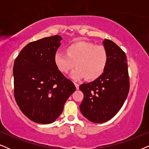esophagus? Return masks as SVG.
<instances>
[{
  "instance_id": "esophagus-1",
  "label": "esophagus",
  "mask_w": 149,
  "mask_h": 149,
  "mask_svg": "<svg viewBox=\"0 0 149 149\" xmlns=\"http://www.w3.org/2000/svg\"><path fill=\"white\" fill-rule=\"evenodd\" d=\"M74 85H75V87H76V89H79V84H77V83H74Z\"/></svg>"
}]
</instances>
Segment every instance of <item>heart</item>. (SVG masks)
<instances>
[{
  "label": "heart",
  "instance_id": "1",
  "mask_svg": "<svg viewBox=\"0 0 149 149\" xmlns=\"http://www.w3.org/2000/svg\"><path fill=\"white\" fill-rule=\"evenodd\" d=\"M54 64L60 72L70 73V77L77 81L85 78L87 81H94L100 77L109 62L107 51L102 46L95 45L86 40H78L68 45L66 54L58 52L54 55Z\"/></svg>",
  "mask_w": 149,
  "mask_h": 149
}]
</instances>
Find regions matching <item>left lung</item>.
Wrapping results in <instances>:
<instances>
[{"label": "left lung", "instance_id": "obj_1", "mask_svg": "<svg viewBox=\"0 0 149 149\" xmlns=\"http://www.w3.org/2000/svg\"><path fill=\"white\" fill-rule=\"evenodd\" d=\"M102 43L109 55L104 72L96 80L79 86L84 94L80 111L95 123L112 119L121 109L130 90L125 54L111 40L105 38Z\"/></svg>", "mask_w": 149, "mask_h": 149}]
</instances>
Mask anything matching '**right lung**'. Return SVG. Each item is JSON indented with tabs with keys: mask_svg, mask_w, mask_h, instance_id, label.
I'll return each instance as SVG.
<instances>
[{
	"mask_svg": "<svg viewBox=\"0 0 149 149\" xmlns=\"http://www.w3.org/2000/svg\"><path fill=\"white\" fill-rule=\"evenodd\" d=\"M62 39L55 35L30 42L14 62L16 102L22 113L35 123L49 124L56 121L76 89L54 64V55Z\"/></svg>",
	"mask_w": 149,
	"mask_h": 149,
	"instance_id": "right-lung-1",
	"label": "right lung"
}]
</instances>
